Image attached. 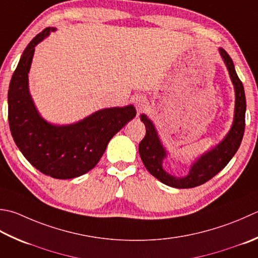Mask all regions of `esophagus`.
Returning <instances> with one entry per match:
<instances>
[{"mask_svg": "<svg viewBox=\"0 0 258 258\" xmlns=\"http://www.w3.org/2000/svg\"><path fill=\"white\" fill-rule=\"evenodd\" d=\"M135 106H136V109H138L139 113H142L144 112V110L146 109V106H148V104H146V100L144 98H138L136 99L135 102Z\"/></svg>", "mask_w": 258, "mask_h": 258, "instance_id": "1", "label": "esophagus"}]
</instances>
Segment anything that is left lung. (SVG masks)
<instances>
[{
  "mask_svg": "<svg viewBox=\"0 0 258 258\" xmlns=\"http://www.w3.org/2000/svg\"><path fill=\"white\" fill-rule=\"evenodd\" d=\"M220 57L228 70L229 77L235 90L234 118L230 128L224 139L213 148L205 151L191 162L189 172L184 176H175L166 172L163 161L170 155L152 119L148 115L141 114V120L144 123L146 134L139 145V153L146 170L161 182L178 189L195 188L220 172L229 161L233 159L243 140L245 131L246 97L244 86L237 76L233 60L223 48H219Z\"/></svg>",
  "mask_w": 258,
  "mask_h": 258,
  "instance_id": "obj_1",
  "label": "left lung"
}]
</instances>
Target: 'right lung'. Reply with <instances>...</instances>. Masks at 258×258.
Masks as SVG:
<instances>
[{"label": "right lung", "mask_w": 258, "mask_h": 258, "mask_svg": "<svg viewBox=\"0 0 258 258\" xmlns=\"http://www.w3.org/2000/svg\"><path fill=\"white\" fill-rule=\"evenodd\" d=\"M55 28H47L28 44L9 86V124L15 144L40 172L54 179H74L95 168L107 144L136 116L134 105L98 109L72 124L42 117L29 88L34 50Z\"/></svg>", "instance_id": "add662e5"}]
</instances>
